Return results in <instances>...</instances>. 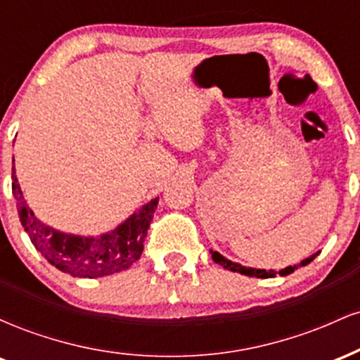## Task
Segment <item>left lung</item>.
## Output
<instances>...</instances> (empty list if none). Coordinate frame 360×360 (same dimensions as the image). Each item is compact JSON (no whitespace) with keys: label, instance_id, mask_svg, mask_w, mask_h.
Segmentation results:
<instances>
[{"label":"left lung","instance_id":"left-lung-1","mask_svg":"<svg viewBox=\"0 0 360 360\" xmlns=\"http://www.w3.org/2000/svg\"><path fill=\"white\" fill-rule=\"evenodd\" d=\"M315 255H311V257L301 260V262L296 264V266H289V267H286V269H281L279 272H276V271H266V269H252V267L240 266V264L232 262V260L225 259V257H223V255L218 254V252H212V257H213L214 262L220 264V266L225 267V269H230V271H233V272H240V274H245V276H252V278H264V279H266V278H274L276 274H279V276L291 274V272H295V269H298V267L307 266V264L311 262V260L315 259Z\"/></svg>","mask_w":360,"mask_h":360}]
</instances>
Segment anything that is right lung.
<instances>
[{"label": "right lung", "mask_w": 360, "mask_h": 360, "mask_svg": "<svg viewBox=\"0 0 360 360\" xmlns=\"http://www.w3.org/2000/svg\"><path fill=\"white\" fill-rule=\"evenodd\" d=\"M11 191L16 200L20 221L28 233L35 249L57 269L74 278H101L125 271L140 259L147 230L154 218L159 198L148 201L137 213L111 233L101 237H74L49 229L35 218L34 212L23 200L22 189L16 179L15 167L11 172Z\"/></svg>", "instance_id": "add662e5"}]
</instances>
